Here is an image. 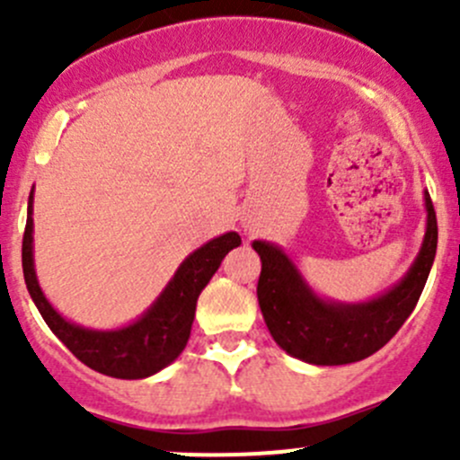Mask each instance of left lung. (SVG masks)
I'll list each match as a JSON object with an SVG mask.
<instances>
[{
    "label": "left lung",
    "instance_id": "obj_1",
    "mask_svg": "<svg viewBox=\"0 0 460 460\" xmlns=\"http://www.w3.org/2000/svg\"><path fill=\"white\" fill-rule=\"evenodd\" d=\"M428 229L423 247L398 285L367 303L323 300L305 282L280 247L256 240L262 260L258 303L273 341L294 358L312 365H347L363 360L387 345L419 303L438 243L436 211L425 191Z\"/></svg>",
    "mask_w": 460,
    "mask_h": 460
}]
</instances>
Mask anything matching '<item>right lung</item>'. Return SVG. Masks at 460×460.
<instances>
[{"label": "right lung", "mask_w": 460, "mask_h": 460, "mask_svg": "<svg viewBox=\"0 0 460 460\" xmlns=\"http://www.w3.org/2000/svg\"><path fill=\"white\" fill-rule=\"evenodd\" d=\"M240 243L243 240L235 231L208 240L180 264L160 298L142 314V318L111 332L86 329L62 318L40 289L32 262V193L22 240V267L32 303L40 309L50 332L73 351L75 358L100 374L136 380L157 374L182 354L191 336L198 296L202 294L226 253L240 247Z\"/></svg>", "instance_id": "1"}]
</instances>
